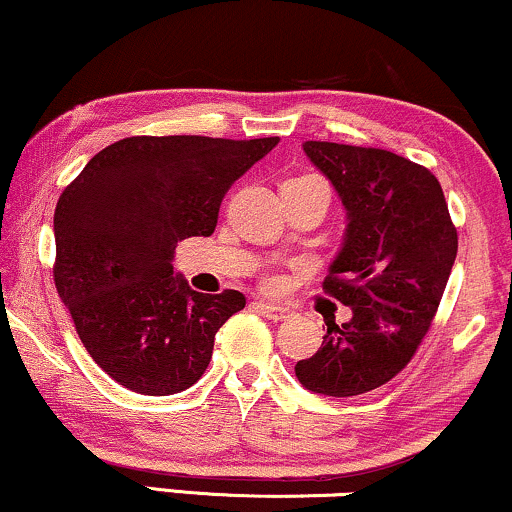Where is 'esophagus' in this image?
Here are the masks:
<instances>
[{"label":"esophagus","mask_w":512,"mask_h":512,"mask_svg":"<svg viewBox=\"0 0 512 512\" xmlns=\"http://www.w3.org/2000/svg\"><path fill=\"white\" fill-rule=\"evenodd\" d=\"M256 311H261L263 315H266L268 320H287L289 318V308H282V306H275L270 304V301H256Z\"/></svg>","instance_id":"esophagus-1"}]
</instances>
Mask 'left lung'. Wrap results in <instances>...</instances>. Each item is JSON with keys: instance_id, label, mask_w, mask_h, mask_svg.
<instances>
[{"instance_id": "8db88e82", "label": "left lung", "mask_w": 512, "mask_h": 512, "mask_svg": "<svg viewBox=\"0 0 512 512\" xmlns=\"http://www.w3.org/2000/svg\"><path fill=\"white\" fill-rule=\"evenodd\" d=\"M342 199L346 230L323 289L351 308L323 346L296 363L313 394L358 396L406 368L430 330L458 254L439 180L387 149L304 142Z\"/></svg>"}]
</instances>
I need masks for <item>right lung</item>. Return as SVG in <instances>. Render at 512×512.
<instances>
[{
  "label": "right lung",
  "mask_w": 512,
  "mask_h": 512,
  "mask_svg": "<svg viewBox=\"0 0 512 512\" xmlns=\"http://www.w3.org/2000/svg\"><path fill=\"white\" fill-rule=\"evenodd\" d=\"M277 137H125L92 156L54 211V282L94 363L137 394L168 396L204 375L216 332L246 299L201 294L175 246L213 235L232 182Z\"/></svg>",
  "instance_id": "1"
}]
</instances>
